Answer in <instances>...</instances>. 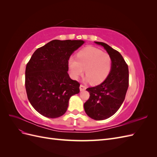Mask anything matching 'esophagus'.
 <instances>
[{
    "label": "esophagus",
    "instance_id": "1",
    "mask_svg": "<svg viewBox=\"0 0 157 157\" xmlns=\"http://www.w3.org/2000/svg\"><path fill=\"white\" fill-rule=\"evenodd\" d=\"M86 89V86H85L84 85L80 84V91H84V90H85Z\"/></svg>",
    "mask_w": 157,
    "mask_h": 157
}]
</instances>
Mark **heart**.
<instances>
[{
	"label": "heart",
	"mask_w": 157,
	"mask_h": 157,
	"mask_svg": "<svg viewBox=\"0 0 157 157\" xmlns=\"http://www.w3.org/2000/svg\"><path fill=\"white\" fill-rule=\"evenodd\" d=\"M77 58L69 60L71 75L77 79L84 72L86 80L94 85L101 83L110 73L112 59L107 53L94 47H87L79 51Z\"/></svg>",
	"instance_id": "b5f03b06"
}]
</instances>
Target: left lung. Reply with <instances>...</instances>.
Instances as JSON below:
<instances>
[{"instance_id": "8db88e82", "label": "left lung", "mask_w": 157, "mask_h": 157, "mask_svg": "<svg viewBox=\"0 0 157 157\" xmlns=\"http://www.w3.org/2000/svg\"><path fill=\"white\" fill-rule=\"evenodd\" d=\"M96 43L103 46L111 56V69L101 84L86 89L90 98L84 103V108L88 117L100 121L111 117L121 107L129 86V71L119 52L104 42Z\"/></svg>"}]
</instances>
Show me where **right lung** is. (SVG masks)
Masks as SVG:
<instances>
[{
	"instance_id": "1",
	"label": "right lung",
	"mask_w": 157,
	"mask_h": 157,
	"mask_svg": "<svg viewBox=\"0 0 157 157\" xmlns=\"http://www.w3.org/2000/svg\"><path fill=\"white\" fill-rule=\"evenodd\" d=\"M80 40H53L38 48L25 69V85L31 105L48 118L62 116L69 98L80 92V83L67 73L69 59L84 44Z\"/></svg>"
}]
</instances>
